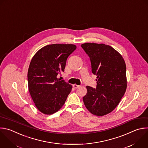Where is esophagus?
Returning a JSON list of instances; mask_svg holds the SVG:
<instances>
[{"instance_id":"esophagus-1","label":"esophagus","mask_w":148,"mask_h":148,"mask_svg":"<svg viewBox=\"0 0 148 148\" xmlns=\"http://www.w3.org/2000/svg\"><path fill=\"white\" fill-rule=\"evenodd\" d=\"M73 86L74 88H75V89H77V88H78L79 87H80L79 85H76V84H74V85H73Z\"/></svg>"}]
</instances>
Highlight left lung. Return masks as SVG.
<instances>
[{"label":"left lung","instance_id":"1","mask_svg":"<svg viewBox=\"0 0 148 148\" xmlns=\"http://www.w3.org/2000/svg\"><path fill=\"white\" fill-rule=\"evenodd\" d=\"M81 47L90 58L92 73L97 76L96 88L86 86L84 103L92 114L103 116L117 107L125 92L126 65L122 56L109 45L85 43Z\"/></svg>","mask_w":148,"mask_h":148}]
</instances>
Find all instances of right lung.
<instances>
[{
    "instance_id": "add662e5",
    "label": "right lung",
    "mask_w": 148,
    "mask_h": 148,
    "mask_svg": "<svg viewBox=\"0 0 148 148\" xmlns=\"http://www.w3.org/2000/svg\"><path fill=\"white\" fill-rule=\"evenodd\" d=\"M76 48L73 44L49 45L32 58L27 75L28 89L41 113L52 114L64 105L72 86L57 76L64 71L68 57Z\"/></svg>"
}]
</instances>
